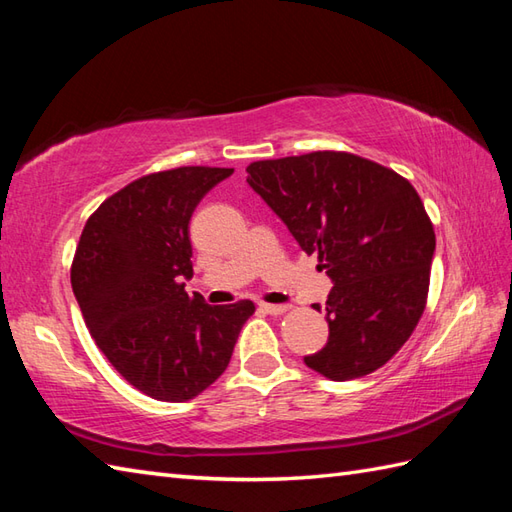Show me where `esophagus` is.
<instances>
[{
    "label": "esophagus",
    "mask_w": 512,
    "mask_h": 512,
    "mask_svg": "<svg viewBox=\"0 0 512 512\" xmlns=\"http://www.w3.org/2000/svg\"><path fill=\"white\" fill-rule=\"evenodd\" d=\"M290 306L286 303H259V310H264L266 314H284Z\"/></svg>",
    "instance_id": "esophagus-1"
}]
</instances>
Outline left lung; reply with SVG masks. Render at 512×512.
<instances>
[{"mask_svg": "<svg viewBox=\"0 0 512 512\" xmlns=\"http://www.w3.org/2000/svg\"><path fill=\"white\" fill-rule=\"evenodd\" d=\"M246 171L250 189L301 250L319 255L334 284L325 301L328 343L303 363L339 383L383 367L427 303L436 233L416 189L345 151L259 160Z\"/></svg>", "mask_w": 512, "mask_h": 512, "instance_id": "left-lung-1", "label": "left lung"}]
</instances>
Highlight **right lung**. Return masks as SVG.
<instances>
[{
  "label": "right lung",
  "instance_id": "add662e5",
  "mask_svg": "<svg viewBox=\"0 0 512 512\" xmlns=\"http://www.w3.org/2000/svg\"><path fill=\"white\" fill-rule=\"evenodd\" d=\"M233 169L151 173L107 198L85 224L72 290L85 325L116 372L143 394L184 402L228 367L253 301L209 306L193 277L189 222Z\"/></svg>",
  "mask_w": 512,
  "mask_h": 512
}]
</instances>
